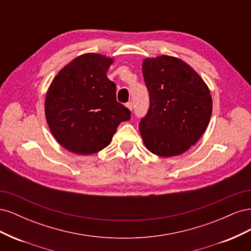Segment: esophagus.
<instances>
[{
	"label": "esophagus",
	"instance_id": "esophagus-1",
	"mask_svg": "<svg viewBox=\"0 0 251 251\" xmlns=\"http://www.w3.org/2000/svg\"><path fill=\"white\" fill-rule=\"evenodd\" d=\"M126 107L128 109V110H130V111H132L133 110V102H127L126 104Z\"/></svg>",
	"mask_w": 251,
	"mask_h": 251
}]
</instances>
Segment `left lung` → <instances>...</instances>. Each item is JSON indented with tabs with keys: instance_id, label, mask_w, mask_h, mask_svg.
I'll return each instance as SVG.
<instances>
[{
	"instance_id": "obj_1",
	"label": "left lung",
	"mask_w": 251,
	"mask_h": 251,
	"mask_svg": "<svg viewBox=\"0 0 251 251\" xmlns=\"http://www.w3.org/2000/svg\"><path fill=\"white\" fill-rule=\"evenodd\" d=\"M142 74L150 92V109L139 124L144 146L159 157L183 154L209 124V88L184 60L165 54L144 58Z\"/></svg>"
}]
</instances>
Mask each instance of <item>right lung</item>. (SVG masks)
I'll return each instance as SVG.
<instances>
[{
    "mask_svg": "<svg viewBox=\"0 0 251 251\" xmlns=\"http://www.w3.org/2000/svg\"><path fill=\"white\" fill-rule=\"evenodd\" d=\"M114 58L85 53L53 78L45 98V116L64 149L91 155L107 148L131 112L116 100V86L107 77Z\"/></svg>",
    "mask_w": 251,
    "mask_h": 251,
    "instance_id": "obj_1",
    "label": "right lung"
}]
</instances>
